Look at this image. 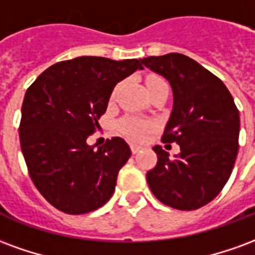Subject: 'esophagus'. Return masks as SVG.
Returning a JSON list of instances; mask_svg holds the SVG:
<instances>
[{
    "label": "esophagus",
    "mask_w": 255,
    "mask_h": 255,
    "mask_svg": "<svg viewBox=\"0 0 255 255\" xmlns=\"http://www.w3.org/2000/svg\"><path fill=\"white\" fill-rule=\"evenodd\" d=\"M142 150V146H139V144H131V151H132L133 154H136L138 151H140Z\"/></svg>",
    "instance_id": "esophagus-1"
}]
</instances>
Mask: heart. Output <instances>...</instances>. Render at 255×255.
<instances>
[{"label":"heart","mask_w":255,"mask_h":255,"mask_svg":"<svg viewBox=\"0 0 255 255\" xmlns=\"http://www.w3.org/2000/svg\"><path fill=\"white\" fill-rule=\"evenodd\" d=\"M155 82H161V79H149L147 86L155 83ZM119 127H120V131L129 139H133V140H142L151 126H150V123L144 122V120H140V119H136V117H126V119H123L122 122H120V126H119Z\"/></svg>","instance_id":"obj_1"}]
</instances>
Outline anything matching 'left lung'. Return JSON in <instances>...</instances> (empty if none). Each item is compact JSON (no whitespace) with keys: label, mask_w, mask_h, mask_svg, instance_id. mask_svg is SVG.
I'll list each match as a JSON object with an SVG mask.
<instances>
[{"label":"left lung","mask_w":255,"mask_h":255,"mask_svg":"<svg viewBox=\"0 0 255 255\" xmlns=\"http://www.w3.org/2000/svg\"><path fill=\"white\" fill-rule=\"evenodd\" d=\"M169 82L173 106L162 135L176 142L175 158L154 146L157 165L146 179L155 198L179 210L202 208L228 182L239 149V111L225 84L195 60L169 53L140 58Z\"/></svg>","instance_id":"1"}]
</instances>
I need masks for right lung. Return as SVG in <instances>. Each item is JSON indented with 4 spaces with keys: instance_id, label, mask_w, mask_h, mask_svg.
Wrapping results in <instances>:
<instances>
[{
    "instance_id": "add662e5",
    "label": "right lung",
    "mask_w": 255,
    "mask_h": 255,
    "mask_svg": "<svg viewBox=\"0 0 255 255\" xmlns=\"http://www.w3.org/2000/svg\"><path fill=\"white\" fill-rule=\"evenodd\" d=\"M140 60L82 56L49 67L25 91L20 146L31 180L54 208L84 214L104 206L131 155L123 138L90 146L115 86Z\"/></svg>"
}]
</instances>
